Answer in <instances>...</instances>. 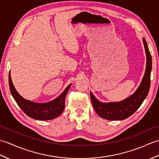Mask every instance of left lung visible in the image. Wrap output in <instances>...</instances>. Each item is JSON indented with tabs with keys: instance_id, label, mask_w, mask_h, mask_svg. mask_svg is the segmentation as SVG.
Returning a JSON list of instances; mask_svg holds the SVG:
<instances>
[{
	"instance_id": "8db88e82",
	"label": "left lung",
	"mask_w": 159,
	"mask_h": 159,
	"mask_svg": "<svg viewBox=\"0 0 159 159\" xmlns=\"http://www.w3.org/2000/svg\"><path fill=\"white\" fill-rule=\"evenodd\" d=\"M143 42L146 54V67L140 85L133 95L120 102H102L97 100L90 92L92 105L96 113L103 119L108 120H125L139 109L146 99L150 86V74L152 71V56L148 49L146 39Z\"/></svg>"
}]
</instances>
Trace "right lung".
Returning <instances> with one entry per match:
<instances>
[{"label": "right lung", "mask_w": 159, "mask_h": 159, "mask_svg": "<svg viewBox=\"0 0 159 159\" xmlns=\"http://www.w3.org/2000/svg\"><path fill=\"white\" fill-rule=\"evenodd\" d=\"M9 85L10 92L16 103L26 115L33 119L38 120H50L55 119L63 113L65 108V99L72 84L53 100L45 103H38L26 100L20 95L12 83L11 74H9Z\"/></svg>", "instance_id": "add662e5"}]
</instances>
